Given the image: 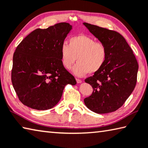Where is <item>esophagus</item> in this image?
Masks as SVG:
<instances>
[{
  "label": "esophagus",
  "instance_id": "esophagus-1",
  "mask_svg": "<svg viewBox=\"0 0 148 148\" xmlns=\"http://www.w3.org/2000/svg\"><path fill=\"white\" fill-rule=\"evenodd\" d=\"M76 82L77 83H81L82 82V81L81 79H77V78H76Z\"/></svg>",
  "mask_w": 148,
  "mask_h": 148
}]
</instances>
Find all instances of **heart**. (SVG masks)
I'll return each instance as SVG.
<instances>
[{"instance_id": "1", "label": "heart", "mask_w": 148, "mask_h": 148, "mask_svg": "<svg viewBox=\"0 0 148 148\" xmlns=\"http://www.w3.org/2000/svg\"><path fill=\"white\" fill-rule=\"evenodd\" d=\"M61 61L67 70L71 69L75 61L77 63L72 69L74 74L82 77L98 72L103 66L107 58L106 47L90 36L77 35L69 39V45H61Z\"/></svg>"}]
</instances>
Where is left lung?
Segmentation results:
<instances>
[{"label":"left lung","instance_id":"left-lung-1","mask_svg":"<svg viewBox=\"0 0 148 148\" xmlns=\"http://www.w3.org/2000/svg\"><path fill=\"white\" fill-rule=\"evenodd\" d=\"M83 24L107 50L103 66L85 79L92 86L93 92L84 99V103L96 113L114 112L123 106L135 87L137 61L124 37L117 32L87 23Z\"/></svg>","mask_w":148,"mask_h":148}]
</instances>
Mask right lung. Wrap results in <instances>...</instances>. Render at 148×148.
<instances>
[{"mask_svg": "<svg viewBox=\"0 0 148 148\" xmlns=\"http://www.w3.org/2000/svg\"><path fill=\"white\" fill-rule=\"evenodd\" d=\"M72 26L60 23L28 35L13 53L12 82L19 100L36 110L52 108L74 77L61 61L60 47Z\"/></svg>", "mask_w": 148, "mask_h": 148, "instance_id": "right-lung-1", "label": "right lung"}]
</instances>
